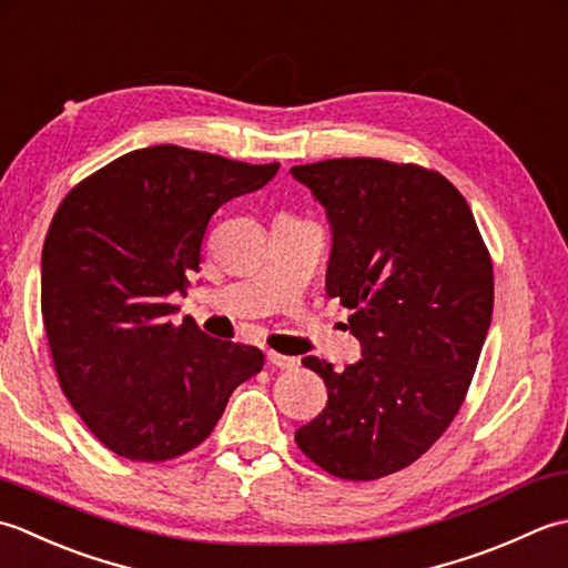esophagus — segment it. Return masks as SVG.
<instances>
[{
	"instance_id": "1",
	"label": "esophagus",
	"mask_w": 568,
	"mask_h": 568,
	"mask_svg": "<svg viewBox=\"0 0 568 568\" xmlns=\"http://www.w3.org/2000/svg\"><path fill=\"white\" fill-rule=\"evenodd\" d=\"M267 361H270V365H274V367H282V369H292V367H296V365H298L296 357L280 355V353H274V351H267Z\"/></svg>"
}]
</instances>
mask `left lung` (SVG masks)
I'll return each instance as SVG.
<instances>
[{"label":"left lung","mask_w":568,"mask_h":568,"mask_svg":"<svg viewBox=\"0 0 568 568\" xmlns=\"http://www.w3.org/2000/svg\"><path fill=\"white\" fill-rule=\"evenodd\" d=\"M292 176L326 207V294L353 308L363 357L335 373L308 355L328 404L296 444L343 480H377L426 454L458 414L493 318V262L442 173L328 159Z\"/></svg>","instance_id":"left-lung-1"}]
</instances>
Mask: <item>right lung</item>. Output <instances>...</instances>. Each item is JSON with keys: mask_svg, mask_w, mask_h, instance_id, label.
I'll use <instances>...</instances> for the list:
<instances>
[{"mask_svg": "<svg viewBox=\"0 0 568 568\" xmlns=\"http://www.w3.org/2000/svg\"><path fill=\"white\" fill-rule=\"evenodd\" d=\"M280 164L159 144L114 159L65 195L41 254V314L63 395L114 454L159 463L211 436L233 389L257 375L254 345L173 326L169 296L199 272L220 205Z\"/></svg>", "mask_w": 568, "mask_h": 568, "instance_id": "1", "label": "right lung"}]
</instances>
